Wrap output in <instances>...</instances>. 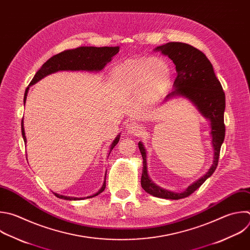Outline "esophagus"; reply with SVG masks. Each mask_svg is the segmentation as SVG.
Listing matches in <instances>:
<instances>
[{"mask_svg": "<svg viewBox=\"0 0 250 250\" xmlns=\"http://www.w3.org/2000/svg\"><path fill=\"white\" fill-rule=\"evenodd\" d=\"M125 129H126V131H127L128 133H130V134H135V135H137V134H139V133L141 132V127H140V125H139L137 123H135V122H129V123H127V124L125 125Z\"/></svg>", "mask_w": 250, "mask_h": 250, "instance_id": "1", "label": "esophagus"}]
</instances>
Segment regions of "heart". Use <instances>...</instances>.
Returning a JSON list of instances; mask_svg holds the SVG:
<instances>
[{
	"mask_svg": "<svg viewBox=\"0 0 250 250\" xmlns=\"http://www.w3.org/2000/svg\"><path fill=\"white\" fill-rule=\"evenodd\" d=\"M168 63L161 59L142 58L117 66L111 73L112 81L125 92L144 89L156 93L164 88L170 79Z\"/></svg>",
	"mask_w": 250,
	"mask_h": 250,
	"instance_id": "obj_1",
	"label": "heart"
}]
</instances>
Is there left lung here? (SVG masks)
I'll list each match as a JSON object with an SVG mask.
<instances>
[{"label":"left lung","instance_id":"8db88e82","mask_svg":"<svg viewBox=\"0 0 250 250\" xmlns=\"http://www.w3.org/2000/svg\"><path fill=\"white\" fill-rule=\"evenodd\" d=\"M168 56L176 65L177 77L174 81V91L167 99L183 96L196 106L204 118L210 121L212 144L214 148V161L209 171L183 192H174L162 188L154 184L147 173L146 151L142 142L138 147L143 159L141 187L149 194L165 199H182L192 194L215 172L220 156V150L225 138L224 112L226 107L225 92L213 69V65L200 50L182 42H170L155 48Z\"/></svg>","mask_w":250,"mask_h":250}]
</instances>
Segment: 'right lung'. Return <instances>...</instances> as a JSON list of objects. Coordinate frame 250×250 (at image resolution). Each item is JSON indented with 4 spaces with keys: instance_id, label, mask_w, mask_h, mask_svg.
<instances>
[{
    "instance_id": "obj_1",
    "label": "right lung",
    "mask_w": 250,
    "mask_h": 250,
    "mask_svg": "<svg viewBox=\"0 0 250 250\" xmlns=\"http://www.w3.org/2000/svg\"><path fill=\"white\" fill-rule=\"evenodd\" d=\"M120 47H79L72 50H66L60 54H57L50 58L42 66L41 68L36 72L33 79L31 80L29 85L35 84L40 79L43 77L60 71V70H86V71H100L104 68V66L112 61V58L119 53ZM29 87L26 88L24 93V99L23 103L25 104L26 96L28 92ZM21 133L24 142L26 143V137L23 127V120L21 121ZM120 140V134L115 138L113 143L111 144L109 155L112 151V149L116 146V144ZM106 188V176L104 184L101 188V189L90 196L87 197H71V196H64L58 193L54 194L61 199L65 200H81L85 198H92L101 192L104 191Z\"/></svg>"
}]
</instances>
